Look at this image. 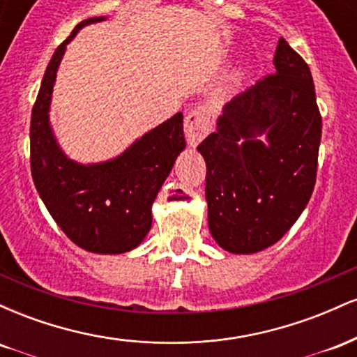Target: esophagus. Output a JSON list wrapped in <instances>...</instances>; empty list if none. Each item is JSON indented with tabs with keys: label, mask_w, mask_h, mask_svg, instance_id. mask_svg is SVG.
<instances>
[{
	"label": "esophagus",
	"mask_w": 357,
	"mask_h": 357,
	"mask_svg": "<svg viewBox=\"0 0 357 357\" xmlns=\"http://www.w3.org/2000/svg\"><path fill=\"white\" fill-rule=\"evenodd\" d=\"M211 121L210 114L206 109L195 107L188 112L184 119V134H186V141L190 146H198L204 137L210 134Z\"/></svg>",
	"instance_id": "esophagus-1"
}]
</instances>
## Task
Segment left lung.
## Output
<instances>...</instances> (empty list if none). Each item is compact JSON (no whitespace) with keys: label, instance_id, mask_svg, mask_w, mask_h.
<instances>
[{"label":"left lung","instance_id":"8db88e82","mask_svg":"<svg viewBox=\"0 0 357 357\" xmlns=\"http://www.w3.org/2000/svg\"><path fill=\"white\" fill-rule=\"evenodd\" d=\"M273 67L225 105L198 146L211 236L238 255L261 252L290 230L317 174L322 119L309 65L280 38Z\"/></svg>","mask_w":357,"mask_h":357}]
</instances>
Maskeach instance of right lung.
<instances>
[{
  "mask_svg": "<svg viewBox=\"0 0 357 357\" xmlns=\"http://www.w3.org/2000/svg\"><path fill=\"white\" fill-rule=\"evenodd\" d=\"M104 20L80 22L53 53L31 110L30 161L36 191L61 231L87 252L117 255L144 241L155 196L186 141L178 112L109 161L82 165L61 151L48 114L56 72L73 36Z\"/></svg>",
  "mask_w": 357,
  "mask_h": 357,
  "instance_id": "add662e5",
  "label": "right lung"
}]
</instances>
